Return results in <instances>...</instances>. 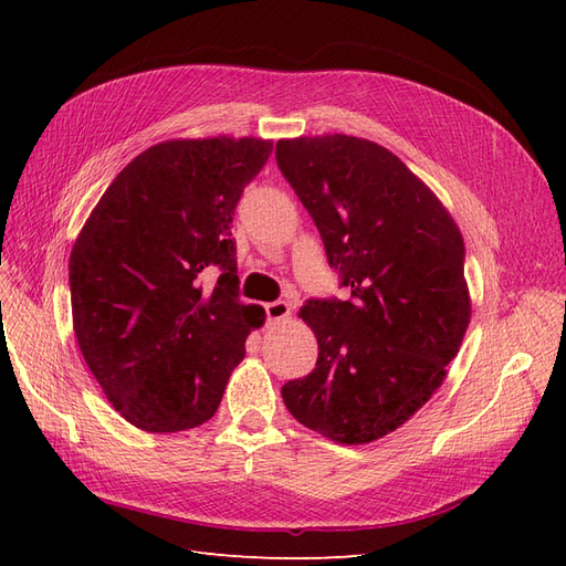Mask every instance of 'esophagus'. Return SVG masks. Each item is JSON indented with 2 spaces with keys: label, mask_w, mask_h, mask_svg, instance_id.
I'll use <instances>...</instances> for the list:
<instances>
[{
  "label": "esophagus",
  "mask_w": 566,
  "mask_h": 566,
  "mask_svg": "<svg viewBox=\"0 0 566 566\" xmlns=\"http://www.w3.org/2000/svg\"><path fill=\"white\" fill-rule=\"evenodd\" d=\"M266 321L269 323H276V321H283V318H287L290 314H293V306H290L287 302H283V300H276V302H269L266 306Z\"/></svg>",
  "instance_id": "obj_1"
}]
</instances>
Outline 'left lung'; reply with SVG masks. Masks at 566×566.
Segmentation results:
<instances>
[{
    "instance_id": "1",
    "label": "left lung",
    "mask_w": 566,
    "mask_h": 566,
    "mask_svg": "<svg viewBox=\"0 0 566 566\" xmlns=\"http://www.w3.org/2000/svg\"><path fill=\"white\" fill-rule=\"evenodd\" d=\"M349 300H306L316 368L281 394L304 427L368 443L401 427L447 378L470 323L453 217L387 148L347 134L276 144Z\"/></svg>"
}]
</instances>
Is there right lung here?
<instances>
[{"label": "right lung", "mask_w": 566, "mask_h": 566, "mask_svg": "<svg viewBox=\"0 0 566 566\" xmlns=\"http://www.w3.org/2000/svg\"><path fill=\"white\" fill-rule=\"evenodd\" d=\"M271 142L175 139L136 156L101 196L67 264L80 352L144 432L208 422L264 310L238 300L231 221ZM220 269L212 289L205 268Z\"/></svg>", "instance_id": "add662e5"}]
</instances>
